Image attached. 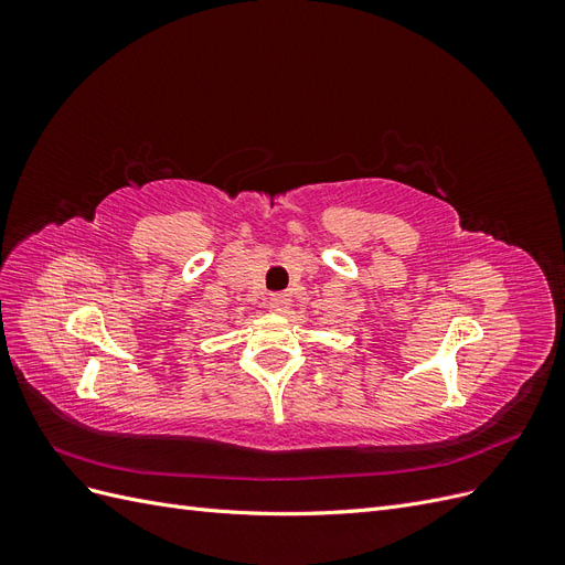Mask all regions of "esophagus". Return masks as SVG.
<instances>
[{"label":"esophagus","mask_w":565,"mask_h":565,"mask_svg":"<svg viewBox=\"0 0 565 565\" xmlns=\"http://www.w3.org/2000/svg\"><path fill=\"white\" fill-rule=\"evenodd\" d=\"M268 306H270V311H276V313H287L289 309H292V299H289V295H285V292H280V295H270Z\"/></svg>","instance_id":"34e87169"}]
</instances>
